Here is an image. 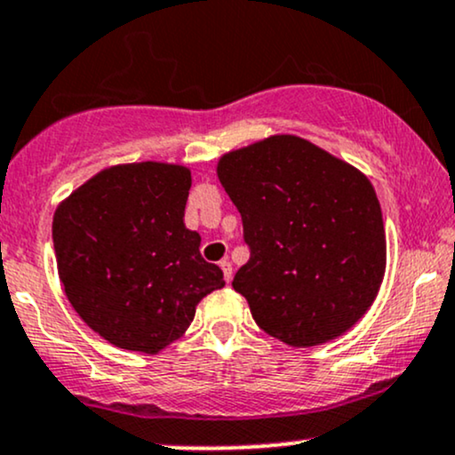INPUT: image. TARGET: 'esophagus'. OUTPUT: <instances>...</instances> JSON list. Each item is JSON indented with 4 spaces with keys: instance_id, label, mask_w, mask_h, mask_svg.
Segmentation results:
<instances>
[{
    "instance_id": "obj_1",
    "label": "esophagus",
    "mask_w": 455,
    "mask_h": 455,
    "mask_svg": "<svg viewBox=\"0 0 455 455\" xmlns=\"http://www.w3.org/2000/svg\"><path fill=\"white\" fill-rule=\"evenodd\" d=\"M219 267H221V270H223V277H226V282L228 283L232 282V264H229V259H221V262H219Z\"/></svg>"
}]
</instances>
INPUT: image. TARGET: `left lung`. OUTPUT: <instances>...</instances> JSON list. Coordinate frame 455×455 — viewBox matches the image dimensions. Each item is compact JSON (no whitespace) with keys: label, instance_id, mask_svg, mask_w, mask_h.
<instances>
[{"label":"left lung","instance_id":"obj_1","mask_svg":"<svg viewBox=\"0 0 455 455\" xmlns=\"http://www.w3.org/2000/svg\"><path fill=\"white\" fill-rule=\"evenodd\" d=\"M217 176L243 217L251 255L232 285L255 324L309 348L359 323L387 264L380 202L367 176L296 135L228 152Z\"/></svg>","mask_w":455,"mask_h":455}]
</instances>
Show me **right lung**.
<instances>
[{
  "label": "right lung",
  "instance_id": "1",
  "mask_svg": "<svg viewBox=\"0 0 455 455\" xmlns=\"http://www.w3.org/2000/svg\"><path fill=\"white\" fill-rule=\"evenodd\" d=\"M191 172L131 163L99 172L60 204L53 247L66 299L124 350L156 352L185 335L197 303L226 285L187 229Z\"/></svg>",
  "mask_w": 455,
  "mask_h": 455
}]
</instances>
